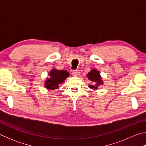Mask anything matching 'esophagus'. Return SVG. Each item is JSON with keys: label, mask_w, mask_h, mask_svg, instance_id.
Masks as SVG:
<instances>
[{"label": "esophagus", "mask_w": 146, "mask_h": 146, "mask_svg": "<svg viewBox=\"0 0 146 146\" xmlns=\"http://www.w3.org/2000/svg\"><path fill=\"white\" fill-rule=\"evenodd\" d=\"M73 75L74 76H78L80 75V71L78 70H73V71L72 72Z\"/></svg>", "instance_id": "esophagus-1"}]
</instances>
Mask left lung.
Here are the masks:
<instances>
[{
  "label": "left lung",
  "mask_w": 146,
  "mask_h": 146,
  "mask_svg": "<svg viewBox=\"0 0 146 146\" xmlns=\"http://www.w3.org/2000/svg\"><path fill=\"white\" fill-rule=\"evenodd\" d=\"M87 76L91 81V84L89 85V87L92 89L96 90L100 85L103 84L100 72L95 69H92L90 72L87 73Z\"/></svg>",
  "instance_id": "obj_1"
}]
</instances>
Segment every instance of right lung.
<instances>
[{
    "label": "right lung",
    "instance_id": "obj_1",
    "mask_svg": "<svg viewBox=\"0 0 146 146\" xmlns=\"http://www.w3.org/2000/svg\"><path fill=\"white\" fill-rule=\"evenodd\" d=\"M70 74L66 70H58L53 69L48 73L49 78H47L44 86L47 89L54 90L59 88V84L63 83Z\"/></svg>",
    "mask_w": 146,
    "mask_h": 146
}]
</instances>
